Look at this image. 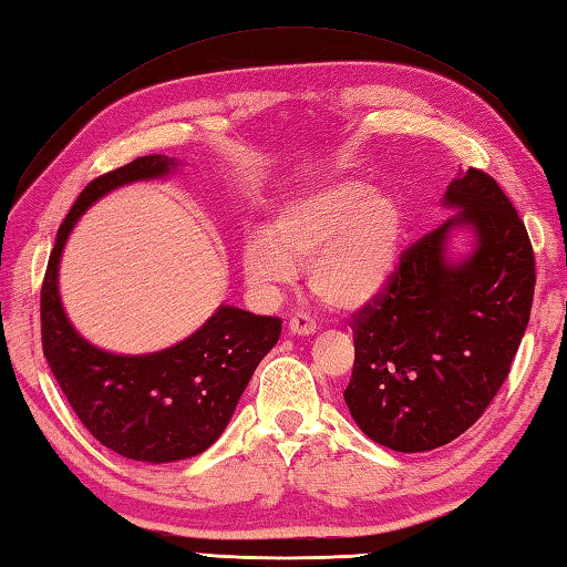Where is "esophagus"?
Segmentation results:
<instances>
[{
	"label": "esophagus",
	"mask_w": 567,
	"mask_h": 567,
	"mask_svg": "<svg viewBox=\"0 0 567 567\" xmlns=\"http://www.w3.org/2000/svg\"><path fill=\"white\" fill-rule=\"evenodd\" d=\"M287 327H290V331L297 336H311L317 331V321L309 315H305V311H299V315L290 317V323H287Z\"/></svg>",
	"instance_id": "esophagus-1"
}]
</instances>
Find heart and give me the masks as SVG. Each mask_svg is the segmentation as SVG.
<instances>
[{"instance_id":"1","label":"heart","mask_w":567,"mask_h":567,"mask_svg":"<svg viewBox=\"0 0 567 567\" xmlns=\"http://www.w3.org/2000/svg\"><path fill=\"white\" fill-rule=\"evenodd\" d=\"M404 228L392 192L341 179L285 202L268 231L244 240L240 265L260 292L292 282L297 268L309 265V287L323 305L355 309L390 285Z\"/></svg>"}]
</instances>
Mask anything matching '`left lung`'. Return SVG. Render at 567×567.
<instances>
[{
  "mask_svg": "<svg viewBox=\"0 0 567 567\" xmlns=\"http://www.w3.org/2000/svg\"><path fill=\"white\" fill-rule=\"evenodd\" d=\"M445 204L461 214L404 248L390 285L351 317L346 404L365 436L402 453L451 443L485 414L534 302L532 238L497 179L470 167ZM463 223L476 228L478 248L451 266L442 246Z\"/></svg>",
  "mask_w": 567,
  "mask_h": 567,
  "instance_id": "obj_1",
  "label": "left lung"
}]
</instances>
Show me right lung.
I'll return each instance as SVG.
<instances>
[{"instance_id": "obj_1", "label": "right lung", "mask_w": 567, "mask_h": 567, "mask_svg": "<svg viewBox=\"0 0 567 567\" xmlns=\"http://www.w3.org/2000/svg\"><path fill=\"white\" fill-rule=\"evenodd\" d=\"M175 165L153 153L94 177L58 228L41 285L43 355L72 412L106 449L146 463H173L207 451L282 329L280 317L219 307L197 333L167 351L112 355L70 327L58 297V260L72 226L110 189L161 177Z\"/></svg>"}]
</instances>
